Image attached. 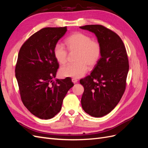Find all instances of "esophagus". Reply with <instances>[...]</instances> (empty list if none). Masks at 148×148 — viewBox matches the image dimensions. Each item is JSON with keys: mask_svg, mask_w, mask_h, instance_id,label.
Masks as SVG:
<instances>
[{"mask_svg": "<svg viewBox=\"0 0 148 148\" xmlns=\"http://www.w3.org/2000/svg\"><path fill=\"white\" fill-rule=\"evenodd\" d=\"M71 81H72V82L73 83H77L78 82V80L76 78H72V79H71Z\"/></svg>", "mask_w": 148, "mask_h": 148, "instance_id": "34e87169", "label": "esophagus"}]
</instances>
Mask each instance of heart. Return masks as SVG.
<instances>
[{"label": "heart", "instance_id": "1", "mask_svg": "<svg viewBox=\"0 0 148 148\" xmlns=\"http://www.w3.org/2000/svg\"><path fill=\"white\" fill-rule=\"evenodd\" d=\"M65 43L69 52H77L75 59L77 63L61 67L59 73L62 77L81 78L86 73L88 65L91 68L95 66L101 59V44L97 41H94L88 35L82 33H73L66 39ZM53 53L59 64L64 65L66 63L67 51L64 45L56 44Z\"/></svg>", "mask_w": 148, "mask_h": 148}]
</instances>
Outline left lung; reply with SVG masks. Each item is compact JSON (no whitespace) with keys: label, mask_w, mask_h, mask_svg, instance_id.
Here are the masks:
<instances>
[{"label":"left lung","mask_w":148,"mask_h":148,"mask_svg":"<svg viewBox=\"0 0 148 148\" xmlns=\"http://www.w3.org/2000/svg\"><path fill=\"white\" fill-rule=\"evenodd\" d=\"M96 35L101 46L99 61L91 75L80 79L84 87L82 108L92 117H101L110 113L122 98L129 70L126 49L114 31L99 25L79 27Z\"/></svg>","instance_id":"obj_1"}]
</instances>
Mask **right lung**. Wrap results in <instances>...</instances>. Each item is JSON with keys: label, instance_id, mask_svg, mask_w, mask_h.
<instances>
[{"label": "right lung", "instance_id": "add662e5", "mask_svg": "<svg viewBox=\"0 0 148 148\" xmlns=\"http://www.w3.org/2000/svg\"><path fill=\"white\" fill-rule=\"evenodd\" d=\"M66 31V27L41 29L23 44L18 56L15 77L21 99L39 119H50L59 113L67 92L73 86L69 77L53 81L59 66L53 47Z\"/></svg>", "mask_w": 148, "mask_h": 148}]
</instances>
